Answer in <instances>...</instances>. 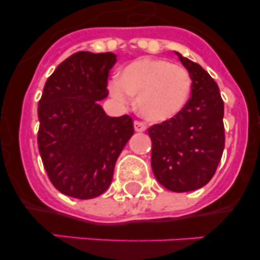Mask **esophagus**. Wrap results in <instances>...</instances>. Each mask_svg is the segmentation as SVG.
Instances as JSON below:
<instances>
[{
  "mask_svg": "<svg viewBox=\"0 0 260 260\" xmlns=\"http://www.w3.org/2000/svg\"><path fill=\"white\" fill-rule=\"evenodd\" d=\"M134 128H135V132L142 133V132H146L147 126L144 125L143 122H141V121H134Z\"/></svg>",
  "mask_w": 260,
  "mask_h": 260,
  "instance_id": "esophagus-1",
  "label": "esophagus"
}]
</instances>
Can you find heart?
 Here are the masks:
<instances>
[{"label":"heart","instance_id":"1","mask_svg":"<svg viewBox=\"0 0 260 260\" xmlns=\"http://www.w3.org/2000/svg\"><path fill=\"white\" fill-rule=\"evenodd\" d=\"M192 80L183 66L161 58H141L119 71L109 84L121 103L137 96V109L151 122H164L181 113L191 95Z\"/></svg>","mask_w":260,"mask_h":260}]
</instances>
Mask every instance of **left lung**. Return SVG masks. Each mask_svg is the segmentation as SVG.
<instances>
[{"label":"left lung","instance_id":"obj_1","mask_svg":"<svg viewBox=\"0 0 260 260\" xmlns=\"http://www.w3.org/2000/svg\"><path fill=\"white\" fill-rule=\"evenodd\" d=\"M178 56L192 80L191 96L178 116L148 128L156 180L174 192L207 185L225 146L224 102L219 87L197 62Z\"/></svg>","mask_w":260,"mask_h":260}]
</instances>
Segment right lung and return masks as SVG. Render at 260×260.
<instances>
[{"instance_id":"1","label":"right lung","mask_w":260,"mask_h":260,"mask_svg":"<svg viewBox=\"0 0 260 260\" xmlns=\"http://www.w3.org/2000/svg\"><path fill=\"white\" fill-rule=\"evenodd\" d=\"M114 53L77 52L45 82L39 102L38 146L50 182L77 199L102 195L134 134L127 114L109 117L98 102L108 96Z\"/></svg>"}]
</instances>
